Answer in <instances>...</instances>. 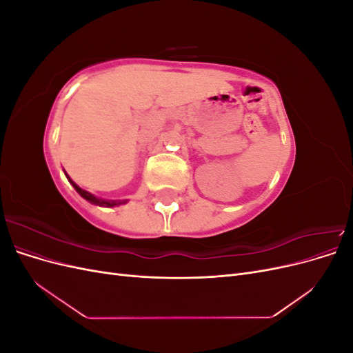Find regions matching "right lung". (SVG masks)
I'll list each match as a JSON object with an SVG mask.
<instances>
[{
  "instance_id": "1",
  "label": "right lung",
  "mask_w": 353,
  "mask_h": 353,
  "mask_svg": "<svg viewBox=\"0 0 353 353\" xmlns=\"http://www.w3.org/2000/svg\"><path fill=\"white\" fill-rule=\"evenodd\" d=\"M68 178H69V176H68ZM70 183H72V185L74 187V190H77L78 193H79L85 200H88V201L94 203V205H100V206H114V205H121V203H125V201H105V200L97 199V197H94L91 193H88V191H85V190L79 188L77 184L73 183V181H70Z\"/></svg>"
}]
</instances>
